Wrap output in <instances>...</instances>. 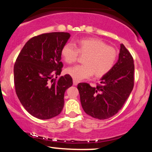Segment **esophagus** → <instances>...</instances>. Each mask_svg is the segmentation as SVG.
<instances>
[{
    "mask_svg": "<svg viewBox=\"0 0 152 152\" xmlns=\"http://www.w3.org/2000/svg\"><path fill=\"white\" fill-rule=\"evenodd\" d=\"M73 82H74V86H77L78 83V81H76V80L74 79V81H73Z\"/></svg>",
    "mask_w": 152,
    "mask_h": 152,
    "instance_id": "34e87169",
    "label": "esophagus"
}]
</instances>
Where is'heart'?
I'll use <instances>...</instances> for the list:
<instances>
[{"instance_id": "1", "label": "heart", "mask_w": 152, "mask_h": 152, "mask_svg": "<svg viewBox=\"0 0 152 152\" xmlns=\"http://www.w3.org/2000/svg\"><path fill=\"white\" fill-rule=\"evenodd\" d=\"M79 54L85 56L83 65L68 68L66 72L76 81L88 78L94 76L96 78L104 76L114 68L118 58V52L113 46L96 38H86L79 40L77 48L71 43L63 46L61 56L69 64L77 61Z\"/></svg>"}]
</instances>
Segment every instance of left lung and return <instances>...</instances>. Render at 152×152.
I'll return each mask as SVG.
<instances>
[{
    "instance_id": "obj_1",
    "label": "left lung",
    "mask_w": 152,
    "mask_h": 152,
    "mask_svg": "<svg viewBox=\"0 0 152 152\" xmlns=\"http://www.w3.org/2000/svg\"><path fill=\"white\" fill-rule=\"evenodd\" d=\"M134 73L133 57L121 43L118 61L96 86L92 87L87 83L78 84L83 111L100 120L117 114L134 88Z\"/></svg>"
}]
</instances>
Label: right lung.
<instances>
[{"label":"right lung","mask_w":152,"mask_h":152,"mask_svg":"<svg viewBox=\"0 0 152 152\" xmlns=\"http://www.w3.org/2000/svg\"><path fill=\"white\" fill-rule=\"evenodd\" d=\"M71 35L53 32L31 38L23 47L14 64L17 96L29 114L49 119L61 112L64 94L73 84L70 75L60 76L61 49Z\"/></svg>","instance_id":"right-lung-1"}]
</instances>
